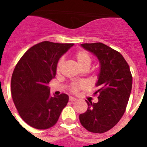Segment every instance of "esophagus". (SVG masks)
Segmentation results:
<instances>
[{
  "label": "esophagus",
  "instance_id": "esophagus-1",
  "mask_svg": "<svg viewBox=\"0 0 147 147\" xmlns=\"http://www.w3.org/2000/svg\"><path fill=\"white\" fill-rule=\"evenodd\" d=\"M77 100V98H75V97H72V96L69 97V100H70V101H75V100Z\"/></svg>",
  "mask_w": 147,
  "mask_h": 147
}]
</instances>
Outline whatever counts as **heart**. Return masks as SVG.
Here are the masks:
<instances>
[{
	"instance_id": "obj_1",
	"label": "heart",
	"mask_w": 147,
	"mask_h": 147,
	"mask_svg": "<svg viewBox=\"0 0 147 147\" xmlns=\"http://www.w3.org/2000/svg\"><path fill=\"white\" fill-rule=\"evenodd\" d=\"M75 58H76V61L78 62V65H79L81 69L85 66L90 67V65H91V62H92V58H91V55H89V53H87L86 51H78V52L76 53ZM63 62H64V59L61 58L59 60L57 65H56V70H57V71H59L61 70L62 65H63ZM85 86H86V85L83 82L75 83V84H73L71 86V91L74 92V93H77L79 91V89L85 87Z\"/></svg>"
}]
</instances>
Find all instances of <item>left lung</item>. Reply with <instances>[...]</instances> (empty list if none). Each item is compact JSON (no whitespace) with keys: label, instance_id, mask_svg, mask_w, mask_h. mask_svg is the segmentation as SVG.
I'll use <instances>...</instances> for the list:
<instances>
[{"label":"left lung","instance_id":"8db88e82","mask_svg":"<svg viewBox=\"0 0 147 147\" xmlns=\"http://www.w3.org/2000/svg\"><path fill=\"white\" fill-rule=\"evenodd\" d=\"M81 47L94 54L100 63L96 86L98 101H87L88 109L79 115L82 125L92 133L111 130L124 114L132 89L130 67L123 55L101 42L83 43Z\"/></svg>","mask_w":147,"mask_h":147}]
</instances>
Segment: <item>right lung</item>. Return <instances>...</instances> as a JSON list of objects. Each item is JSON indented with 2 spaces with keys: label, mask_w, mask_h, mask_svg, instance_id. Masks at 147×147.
Returning <instances> with one entry per match:
<instances>
[{
  "label": "right lung",
  "mask_w": 147,
  "mask_h": 147,
  "mask_svg": "<svg viewBox=\"0 0 147 147\" xmlns=\"http://www.w3.org/2000/svg\"><path fill=\"white\" fill-rule=\"evenodd\" d=\"M73 43L49 41L36 44L17 62L11 78V94L20 116L32 127L44 130L56 123L69 95L51 96L48 84L56 65Z\"/></svg>",
  "instance_id": "1"
}]
</instances>
